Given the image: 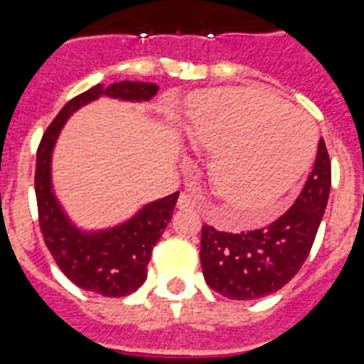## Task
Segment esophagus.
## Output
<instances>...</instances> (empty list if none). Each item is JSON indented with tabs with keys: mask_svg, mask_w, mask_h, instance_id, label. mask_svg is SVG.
Wrapping results in <instances>:
<instances>
[{
	"mask_svg": "<svg viewBox=\"0 0 364 364\" xmlns=\"http://www.w3.org/2000/svg\"><path fill=\"white\" fill-rule=\"evenodd\" d=\"M196 206H198V201H196L190 194H185V192H183V194L178 198L179 210H192V208H196Z\"/></svg>",
	"mask_w": 364,
	"mask_h": 364,
	"instance_id": "obj_1",
	"label": "esophagus"
}]
</instances>
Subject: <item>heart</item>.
Instances as JSON below:
<instances>
[{
	"label": "heart",
	"mask_w": 364,
	"mask_h": 364,
	"mask_svg": "<svg viewBox=\"0 0 364 364\" xmlns=\"http://www.w3.org/2000/svg\"><path fill=\"white\" fill-rule=\"evenodd\" d=\"M185 137L194 149L212 152L208 178L221 201L255 219L276 208L316 150L306 114L250 87L194 94Z\"/></svg>",
	"instance_id": "heart-1"
}]
</instances>
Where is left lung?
I'll return each mask as SVG.
<instances>
[{
  "mask_svg": "<svg viewBox=\"0 0 364 364\" xmlns=\"http://www.w3.org/2000/svg\"><path fill=\"white\" fill-rule=\"evenodd\" d=\"M332 168L319 139L317 158L294 205L259 230L228 234L205 225L201 268L206 284L228 299L250 301L270 296L296 276L309 257L328 203Z\"/></svg>",
  "mask_w": 364,
  "mask_h": 364,
  "instance_id": "8db88e82",
  "label": "left lung"
}]
</instances>
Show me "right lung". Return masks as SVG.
Returning a JSON list of instances; mask_svg holds the SVG:
<instances>
[{
	"label": "right lung",
	"instance_id": "add662e5",
	"mask_svg": "<svg viewBox=\"0 0 364 364\" xmlns=\"http://www.w3.org/2000/svg\"><path fill=\"white\" fill-rule=\"evenodd\" d=\"M159 87L145 81L96 85L65 105L39 143L36 158V199L45 245L65 276L88 292L123 297L136 292L146 279L152 248L168 225L179 192L146 203L127 221L101 230H85L67 215L52 185V152L68 117L100 97L150 101Z\"/></svg>",
	"mask_w": 364,
	"mask_h": 364
}]
</instances>
